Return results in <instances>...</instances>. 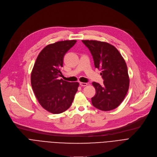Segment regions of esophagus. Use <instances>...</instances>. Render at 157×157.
<instances>
[{
  "instance_id": "1",
  "label": "esophagus",
  "mask_w": 157,
  "mask_h": 157,
  "mask_svg": "<svg viewBox=\"0 0 157 157\" xmlns=\"http://www.w3.org/2000/svg\"><path fill=\"white\" fill-rule=\"evenodd\" d=\"M79 85H80L81 86H86L88 85V84H87L86 83H83V82H80Z\"/></svg>"
}]
</instances>
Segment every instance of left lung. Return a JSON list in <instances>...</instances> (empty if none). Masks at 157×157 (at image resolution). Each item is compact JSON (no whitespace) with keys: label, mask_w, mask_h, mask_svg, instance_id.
<instances>
[{"label":"left lung","mask_w":157,"mask_h":157,"mask_svg":"<svg viewBox=\"0 0 157 157\" xmlns=\"http://www.w3.org/2000/svg\"><path fill=\"white\" fill-rule=\"evenodd\" d=\"M88 48L95 68L102 71V85L96 82L92 85L95 95L92 98L95 108L104 111L117 108L124 100L128 92L130 79L126 62L113 45L95 40H83Z\"/></svg>","instance_id":"1"}]
</instances>
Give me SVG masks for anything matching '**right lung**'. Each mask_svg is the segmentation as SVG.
Here are the masks:
<instances>
[{
  "label": "right lung",
  "mask_w": 157,
  "mask_h": 157,
  "mask_svg": "<svg viewBox=\"0 0 157 157\" xmlns=\"http://www.w3.org/2000/svg\"><path fill=\"white\" fill-rule=\"evenodd\" d=\"M76 40L58 41L47 45L38 55L31 72V85L43 108L53 114H60L71 105L78 91V82H67L61 76L63 57Z\"/></svg>",
  "instance_id": "right-lung-1"
}]
</instances>
